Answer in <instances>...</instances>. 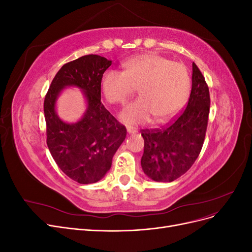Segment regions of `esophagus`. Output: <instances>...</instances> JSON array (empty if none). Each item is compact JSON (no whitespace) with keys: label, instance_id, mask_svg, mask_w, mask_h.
Wrapping results in <instances>:
<instances>
[{"label":"esophagus","instance_id":"obj_1","mask_svg":"<svg viewBox=\"0 0 252 252\" xmlns=\"http://www.w3.org/2000/svg\"><path fill=\"white\" fill-rule=\"evenodd\" d=\"M127 132H128L129 134H133V133H135V132H138V130H136V129H134V128L128 127V128H127Z\"/></svg>","mask_w":252,"mask_h":252}]
</instances>
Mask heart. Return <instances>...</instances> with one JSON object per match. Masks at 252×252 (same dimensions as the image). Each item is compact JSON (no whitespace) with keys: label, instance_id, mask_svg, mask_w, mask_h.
<instances>
[{"label":"heart","instance_id":"obj_1","mask_svg":"<svg viewBox=\"0 0 252 252\" xmlns=\"http://www.w3.org/2000/svg\"><path fill=\"white\" fill-rule=\"evenodd\" d=\"M124 71L109 69L101 78V90L110 104H123L138 88L140 98L122 110L120 119L127 125L146 124L155 118L164 123L184 107L190 93L187 68L157 53L126 61Z\"/></svg>","mask_w":252,"mask_h":252}]
</instances>
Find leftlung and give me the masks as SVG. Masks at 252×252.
Listing matches in <instances>:
<instances>
[{"label":"left lung","instance_id":"8db88e82","mask_svg":"<svg viewBox=\"0 0 252 252\" xmlns=\"http://www.w3.org/2000/svg\"><path fill=\"white\" fill-rule=\"evenodd\" d=\"M210 108L207 83L192 63V87L187 107L170 125L142 130L144 173L156 182H172L189 170L202 150Z\"/></svg>","mask_w":252,"mask_h":252}]
</instances>
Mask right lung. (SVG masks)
<instances>
[{
  "label": "right lung",
  "mask_w": 252,
  "mask_h": 252,
  "mask_svg": "<svg viewBox=\"0 0 252 252\" xmlns=\"http://www.w3.org/2000/svg\"><path fill=\"white\" fill-rule=\"evenodd\" d=\"M111 61L88 55L62 66L53 78L44 101L47 146L67 177L80 184L100 181L110 169L112 158L126 138V128L101 102V78ZM66 87L83 90L88 108L72 125L55 112L57 96Z\"/></svg>",
  "instance_id": "right-lung-1"
}]
</instances>
